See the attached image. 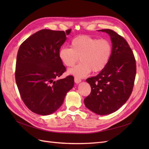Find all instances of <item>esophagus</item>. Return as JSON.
I'll return each mask as SVG.
<instances>
[{"instance_id":"34e87169","label":"esophagus","mask_w":149,"mask_h":149,"mask_svg":"<svg viewBox=\"0 0 149 149\" xmlns=\"http://www.w3.org/2000/svg\"><path fill=\"white\" fill-rule=\"evenodd\" d=\"M81 81V79L80 78H78V77H75L74 78V82L76 83H80Z\"/></svg>"}]
</instances>
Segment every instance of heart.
Instances as JSON below:
<instances>
[{
  "instance_id": "obj_1",
  "label": "heart",
  "mask_w": 149,
  "mask_h": 149,
  "mask_svg": "<svg viewBox=\"0 0 149 149\" xmlns=\"http://www.w3.org/2000/svg\"><path fill=\"white\" fill-rule=\"evenodd\" d=\"M70 47L61 48L58 56L67 67H73L79 58L80 63L68 70L70 74L78 77H84L91 71L98 73L103 70L109 63L112 52V44L108 40L86 35L74 38Z\"/></svg>"
}]
</instances>
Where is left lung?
I'll return each instance as SVG.
<instances>
[{"label": "left lung", "mask_w": 149, "mask_h": 149, "mask_svg": "<svg viewBox=\"0 0 149 149\" xmlns=\"http://www.w3.org/2000/svg\"><path fill=\"white\" fill-rule=\"evenodd\" d=\"M109 34L112 43L111 59L97 76L89 78L91 91L84 102L88 109L99 115L112 113L128 100L136 75V61L127 41L111 29L100 30Z\"/></svg>", "instance_id": "left-lung-1"}]
</instances>
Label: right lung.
<instances>
[{"label":"right lung","instance_id":"1","mask_svg":"<svg viewBox=\"0 0 149 149\" xmlns=\"http://www.w3.org/2000/svg\"><path fill=\"white\" fill-rule=\"evenodd\" d=\"M71 29H43L31 35L18 51L15 81L25 106L34 113L46 116L56 111L73 87L74 77L56 80L66 71L58 52Z\"/></svg>","mask_w":149,"mask_h":149}]
</instances>
